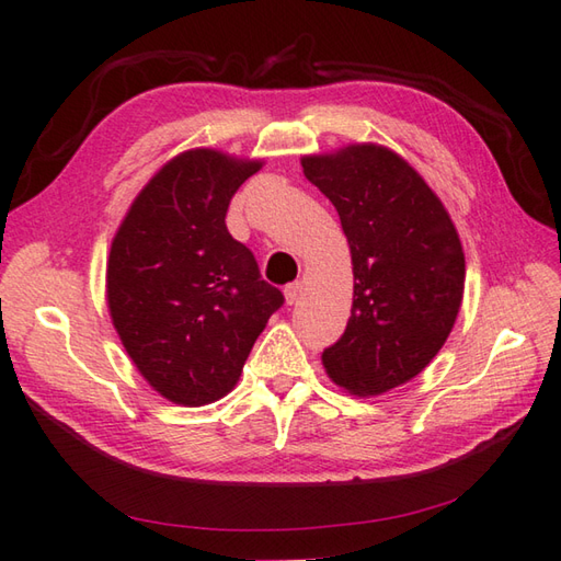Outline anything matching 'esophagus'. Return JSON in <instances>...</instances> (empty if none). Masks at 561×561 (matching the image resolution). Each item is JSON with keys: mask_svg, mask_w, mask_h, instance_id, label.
<instances>
[{"mask_svg": "<svg viewBox=\"0 0 561 561\" xmlns=\"http://www.w3.org/2000/svg\"><path fill=\"white\" fill-rule=\"evenodd\" d=\"M301 291H304V284H301V282L287 284V287H284V301H287L289 306H291V304H296V301L301 299Z\"/></svg>", "mask_w": 561, "mask_h": 561, "instance_id": "obj_1", "label": "esophagus"}]
</instances>
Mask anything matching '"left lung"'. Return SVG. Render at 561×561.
<instances>
[{
	"label": "left lung",
	"mask_w": 561,
	"mask_h": 561,
	"mask_svg": "<svg viewBox=\"0 0 561 561\" xmlns=\"http://www.w3.org/2000/svg\"><path fill=\"white\" fill-rule=\"evenodd\" d=\"M301 168L333 202L355 274L347 328L323 367L340 389L381 397L419 377L453 333L462 240L440 196L387 146L350 142L304 156Z\"/></svg>",
	"instance_id": "left-lung-1"
}]
</instances>
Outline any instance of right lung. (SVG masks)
I'll return each instance as SVG.
<instances>
[{"label": "right lung", "instance_id": "1", "mask_svg": "<svg viewBox=\"0 0 561 561\" xmlns=\"http://www.w3.org/2000/svg\"><path fill=\"white\" fill-rule=\"evenodd\" d=\"M262 160L192 148L168 160L121 221L106 260V306L140 377L172 403L233 391L284 304L226 228L228 204Z\"/></svg>", "mask_w": 561, "mask_h": 561}]
</instances>
